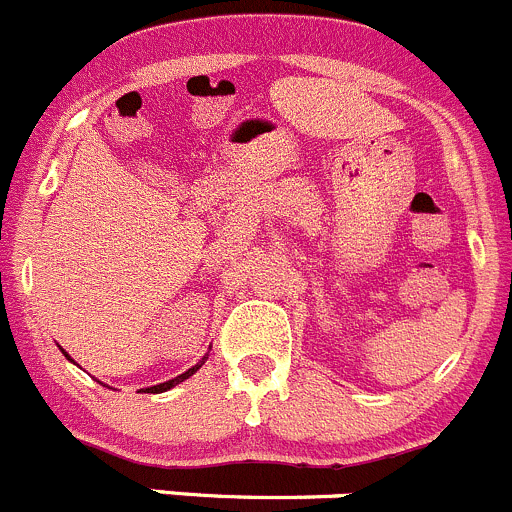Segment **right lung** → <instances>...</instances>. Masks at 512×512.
Here are the masks:
<instances>
[{
	"instance_id": "obj_1",
	"label": "right lung",
	"mask_w": 512,
	"mask_h": 512,
	"mask_svg": "<svg viewBox=\"0 0 512 512\" xmlns=\"http://www.w3.org/2000/svg\"><path fill=\"white\" fill-rule=\"evenodd\" d=\"M207 355H210V352H207ZM207 355H205V357H202V360H200V362H197V365H192V367H190V370H185V372H182V375L172 377V380H167V382H160V385H152V388H147V393H167V390H172V388H175V385H180V382H185V380H187V377H192V375H195V372H197V370H200V367H202V365H205ZM64 357H67V360H69V362H74V360H72V357H69V355H67V352H64Z\"/></svg>"
}]
</instances>
